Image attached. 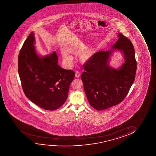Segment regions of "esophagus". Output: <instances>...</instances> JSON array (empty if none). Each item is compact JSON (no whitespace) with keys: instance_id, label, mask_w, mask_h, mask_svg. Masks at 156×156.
Returning <instances> with one entry per match:
<instances>
[{"instance_id":"obj_1","label":"esophagus","mask_w":156,"mask_h":156,"mask_svg":"<svg viewBox=\"0 0 156 156\" xmlns=\"http://www.w3.org/2000/svg\"><path fill=\"white\" fill-rule=\"evenodd\" d=\"M80 73H79L78 71H76V73H75V76H76V77L79 78V77H80Z\"/></svg>"}]
</instances>
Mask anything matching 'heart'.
I'll return each instance as SVG.
<instances>
[{"mask_svg": "<svg viewBox=\"0 0 156 156\" xmlns=\"http://www.w3.org/2000/svg\"><path fill=\"white\" fill-rule=\"evenodd\" d=\"M71 51H73V49L71 48H69V49L64 48L62 49V54L63 58L67 62H71L73 61V56L71 53ZM88 56V53L86 52L83 55V58H87Z\"/></svg>", "mask_w": 156, "mask_h": 156, "instance_id": "1", "label": "heart"}]
</instances>
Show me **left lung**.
Returning <instances> with one entry per match:
<instances>
[{"mask_svg": "<svg viewBox=\"0 0 156 156\" xmlns=\"http://www.w3.org/2000/svg\"><path fill=\"white\" fill-rule=\"evenodd\" d=\"M118 40L106 51L93 55L83 65L81 78L90 105L101 111L119 104L128 94L136 71L134 48L129 39L119 33ZM123 54L124 63L118 69L109 66L113 51Z\"/></svg>", "mask_w": 156, "mask_h": 156, "instance_id": "left-lung-1", "label": "left lung"}]
</instances>
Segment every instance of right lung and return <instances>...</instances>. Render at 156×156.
Instances as JSON below:
<instances>
[{"label": "right lung", "mask_w": 156, "mask_h": 156, "mask_svg": "<svg viewBox=\"0 0 156 156\" xmlns=\"http://www.w3.org/2000/svg\"><path fill=\"white\" fill-rule=\"evenodd\" d=\"M34 44V32H31L19 55L18 71L22 89L35 105L55 110L66 102L75 73L58 66L55 51L45 56L39 55Z\"/></svg>", "instance_id": "1"}]
</instances>
